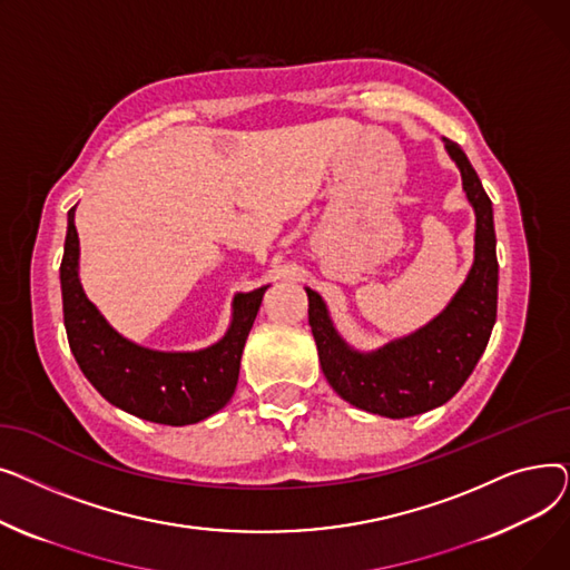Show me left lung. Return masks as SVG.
Listing matches in <instances>:
<instances>
[{
    "mask_svg": "<svg viewBox=\"0 0 570 570\" xmlns=\"http://www.w3.org/2000/svg\"><path fill=\"white\" fill-rule=\"evenodd\" d=\"M443 142L462 173V187L475 213L473 265L448 307L421 331L363 353L340 337L321 295L305 288L327 383L348 404L385 417L417 415L451 400L481 361L497 321L499 263L492 200L462 147L448 138Z\"/></svg>",
    "mask_w": 570,
    "mask_h": 570,
    "instance_id": "obj_1",
    "label": "left lung"
}]
</instances>
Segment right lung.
I'll return each mask as SVG.
<instances>
[{"instance_id":"obj_1","label":"right lung","mask_w":570,"mask_h":570,"mask_svg":"<svg viewBox=\"0 0 570 570\" xmlns=\"http://www.w3.org/2000/svg\"><path fill=\"white\" fill-rule=\"evenodd\" d=\"M76 207L69 209L65 256L59 265L65 327L78 367L112 406L159 425H194L228 404L239 376V357L256 321L261 286L233 297L226 335L200 351H153L129 342L87 301L78 279Z\"/></svg>"}]
</instances>
